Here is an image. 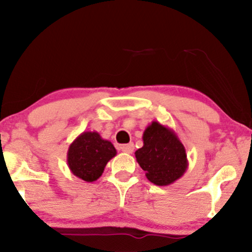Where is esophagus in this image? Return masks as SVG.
Listing matches in <instances>:
<instances>
[{
	"mask_svg": "<svg viewBox=\"0 0 252 252\" xmlns=\"http://www.w3.org/2000/svg\"><path fill=\"white\" fill-rule=\"evenodd\" d=\"M121 149H122L123 153H126V154H131V153L134 152V144H132V143L123 144V146L121 147Z\"/></svg>",
	"mask_w": 252,
	"mask_h": 252,
	"instance_id": "obj_1",
	"label": "esophagus"
}]
</instances>
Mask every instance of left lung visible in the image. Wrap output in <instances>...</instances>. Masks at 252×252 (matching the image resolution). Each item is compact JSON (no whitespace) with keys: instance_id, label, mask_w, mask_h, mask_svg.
<instances>
[{"instance_id":"obj_1","label":"left lung","mask_w":252,"mask_h":252,"mask_svg":"<svg viewBox=\"0 0 252 252\" xmlns=\"http://www.w3.org/2000/svg\"><path fill=\"white\" fill-rule=\"evenodd\" d=\"M143 147L135 152L136 161L147 179L158 186H168L189 167L186 149L174 130L152 122L143 132Z\"/></svg>"}]
</instances>
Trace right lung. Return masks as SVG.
<instances>
[{
    "label": "right lung",
    "instance_id": "obj_1",
    "mask_svg": "<svg viewBox=\"0 0 252 252\" xmlns=\"http://www.w3.org/2000/svg\"><path fill=\"white\" fill-rule=\"evenodd\" d=\"M116 154L114 144L97 131H84L68 147V168L77 178L94 182L100 178L106 163Z\"/></svg>",
    "mask_w": 252,
    "mask_h": 252
}]
</instances>
